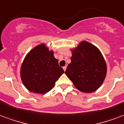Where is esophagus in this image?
I'll use <instances>...</instances> for the list:
<instances>
[{"label":"esophagus","mask_w":124,"mask_h":124,"mask_svg":"<svg viewBox=\"0 0 124 124\" xmlns=\"http://www.w3.org/2000/svg\"><path fill=\"white\" fill-rule=\"evenodd\" d=\"M66 66H64L63 67V69H64V71H66Z\"/></svg>","instance_id":"obj_1"}]
</instances>
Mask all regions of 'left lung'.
<instances>
[{"label":"left lung","instance_id":"left-lung-1","mask_svg":"<svg viewBox=\"0 0 124 124\" xmlns=\"http://www.w3.org/2000/svg\"><path fill=\"white\" fill-rule=\"evenodd\" d=\"M65 74L78 90L92 93L103 83L106 64L99 49L87 41H82L72 52L71 63Z\"/></svg>","mask_w":124,"mask_h":124}]
</instances>
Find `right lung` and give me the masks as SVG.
Returning a JSON list of instances; mask_svg holds the SVG:
<instances>
[{"label": "right lung", "instance_id": "right-lung-1", "mask_svg": "<svg viewBox=\"0 0 124 124\" xmlns=\"http://www.w3.org/2000/svg\"><path fill=\"white\" fill-rule=\"evenodd\" d=\"M62 68L45 45L32 49L25 58L20 75L25 87L31 92L45 94L51 90L62 74Z\"/></svg>", "mask_w": 124, "mask_h": 124}]
</instances>
